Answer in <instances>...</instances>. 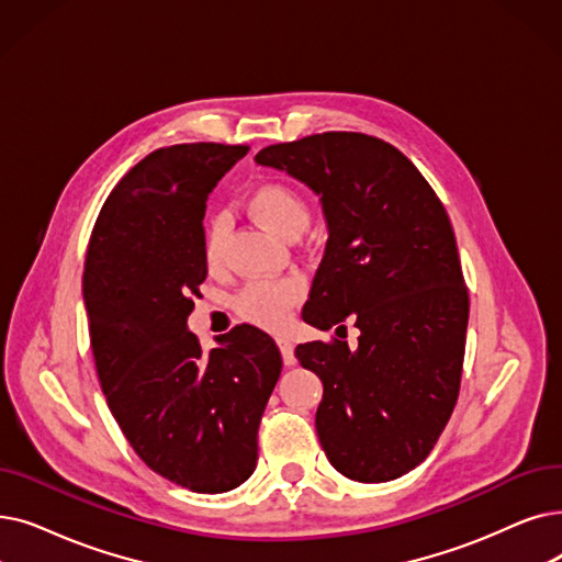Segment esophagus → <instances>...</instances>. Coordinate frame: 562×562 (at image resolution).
I'll list each match as a JSON object with an SVG mask.
<instances>
[{"mask_svg": "<svg viewBox=\"0 0 562 562\" xmlns=\"http://www.w3.org/2000/svg\"><path fill=\"white\" fill-rule=\"evenodd\" d=\"M278 347H280V353H282V360L284 364H294L296 362V356H294V341H291L289 337H278Z\"/></svg>", "mask_w": 562, "mask_h": 562, "instance_id": "34e87169", "label": "esophagus"}]
</instances>
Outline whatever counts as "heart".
<instances>
[{
    "label": "heart",
    "mask_w": 562,
    "mask_h": 562,
    "mask_svg": "<svg viewBox=\"0 0 562 562\" xmlns=\"http://www.w3.org/2000/svg\"><path fill=\"white\" fill-rule=\"evenodd\" d=\"M250 211L257 221L280 236H299L310 225V206L301 194L284 183H263L250 198ZM229 232V215L215 213L204 229V257L209 263L221 259L225 236ZM301 296L299 280L255 282L240 296V312L250 322L278 328L286 322L289 307Z\"/></svg>",
    "instance_id": "obj_1"
}]
</instances>
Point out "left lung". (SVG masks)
Listing matches in <instances>:
<instances>
[{
  "label": "left lung",
  "instance_id": "obj_1",
  "mask_svg": "<svg viewBox=\"0 0 562 562\" xmlns=\"http://www.w3.org/2000/svg\"><path fill=\"white\" fill-rule=\"evenodd\" d=\"M255 160L305 183L326 215L303 319L328 330L353 314L360 330L356 349L296 347L324 383L322 448L349 480L402 477L431 452L459 395L469 291L450 217L416 165L372 135H310Z\"/></svg>",
  "mask_w": 562,
  "mask_h": 562
}]
</instances>
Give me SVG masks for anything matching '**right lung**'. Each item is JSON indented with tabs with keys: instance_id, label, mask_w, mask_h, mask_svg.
I'll list each match as a JSON object with an SVG mask.
<instances>
[{
	"instance_id": "add662e5",
	"label": "right lung",
	"mask_w": 562,
	"mask_h": 562,
	"mask_svg": "<svg viewBox=\"0 0 562 562\" xmlns=\"http://www.w3.org/2000/svg\"><path fill=\"white\" fill-rule=\"evenodd\" d=\"M248 154L175 144L139 160L93 225L82 294L95 372L139 459L198 494L236 490L257 469V431L282 372L273 337L236 326L202 351L188 316L206 280L209 192Z\"/></svg>"
}]
</instances>
